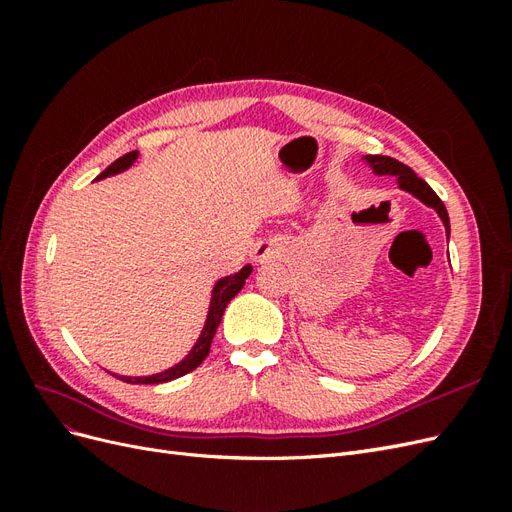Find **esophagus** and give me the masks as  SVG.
Returning a JSON list of instances; mask_svg holds the SVG:
<instances>
[{"label":"esophagus","instance_id":"34e87169","mask_svg":"<svg viewBox=\"0 0 512 512\" xmlns=\"http://www.w3.org/2000/svg\"><path fill=\"white\" fill-rule=\"evenodd\" d=\"M273 247L271 245H267V243H262V245H258L256 247V258L258 260H267V258H273Z\"/></svg>","mask_w":512,"mask_h":512}]
</instances>
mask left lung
<instances>
[{"label": "left lung", "mask_w": 512, "mask_h": 512, "mask_svg": "<svg viewBox=\"0 0 512 512\" xmlns=\"http://www.w3.org/2000/svg\"><path fill=\"white\" fill-rule=\"evenodd\" d=\"M363 162L371 170H374V175H378V177L393 175L397 179L399 190L412 194L414 198L421 200L423 205H427V207H431L433 211H436L438 218L442 220V224L446 228V235H451V222H448V213H446L444 203L438 198V194L429 188L427 181H423L421 177H418L410 166L401 164V162H397V160H393L389 156H363Z\"/></svg>", "instance_id": "1"}]
</instances>
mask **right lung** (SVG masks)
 <instances>
[{"label":"right lung","mask_w":512,"mask_h":512,"mask_svg":"<svg viewBox=\"0 0 512 512\" xmlns=\"http://www.w3.org/2000/svg\"><path fill=\"white\" fill-rule=\"evenodd\" d=\"M136 160H138V151L126 153V156H121L119 160H115L111 166H108L104 173H100L96 177V181L123 173V170H128ZM250 273H252V265H245L241 271L232 273V275H226V277H222V280H218V282L213 284L205 327H203V331H200V335L196 339V344L192 346V350L185 354L183 361H179L173 367L160 371V374H151V376H117V374H113V376L123 380V382H130V384H160V382H170V380H175V378H181L185 374H190V371H194L200 363L207 359L211 342H213V335H215V331H218L220 320L224 316V309H226V305L232 299L237 297L239 290L245 286V280H247V277H250Z\"/></svg>","instance_id":"obj_1"}]
</instances>
